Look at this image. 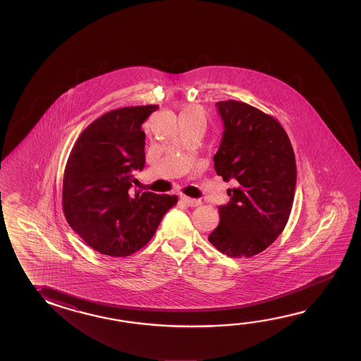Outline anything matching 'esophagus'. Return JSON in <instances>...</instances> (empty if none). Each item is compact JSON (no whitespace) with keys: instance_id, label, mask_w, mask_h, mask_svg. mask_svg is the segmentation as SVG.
Segmentation results:
<instances>
[{"instance_id":"esophagus-1","label":"esophagus","mask_w":361,"mask_h":361,"mask_svg":"<svg viewBox=\"0 0 361 361\" xmlns=\"http://www.w3.org/2000/svg\"><path fill=\"white\" fill-rule=\"evenodd\" d=\"M181 200L184 202L185 204H188L189 207H198L202 204V202L199 199L189 198V197H181Z\"/></svg>"}]
</instances>
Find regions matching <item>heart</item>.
I'll return each instance as SVG.
<instances>
[{
  "label": "heart",
  "instance_id": "b5f03b06",
  "mask_svg": "<svg viewBox=\"0 0 361 361\" xmlns=\"http://www.w3.org/2000/svg\"><path fill=\"white\" fill-rule=\"evenodd\" d=\"M183 113H192V114H197L199 117L203 118V113H202V111H200L199 108H195V106H188V108H185Z\"/></svg>",
  "mask_w": 361,
  "mask_h": 361
}]
</instances>
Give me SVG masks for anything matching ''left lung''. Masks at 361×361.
<instances>
[{"label":"left lung","mask_w":361,"mask_h":361,"mask_svg":"<svg viewBox=\"0 0 361 361\" xmlns=\"http://www.w3.org/2000/svg\"><path fill=\"white\" fill-rule=\"evenodd\" d=\"M216 105L225 131L214 169L235 188L228 189L230 202L219 207L220 224L208 240L228 257H252L287 225L297 181L295 152L271 116L236 100Z\"/></svg>","instance_id":"8db88e82"}]
</instances>
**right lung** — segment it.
Listing matches in <instances>:
<instances>
[{"label": "right lung", "mask_w": 361, "mask_h": 361, "mask_svg": "<svg viewBox=\"0 0 361 361\" xmlns=\"http://www.w3.org/2000/svg\"><path fill=\"white\" fill-rule=\"evenodd\" d=\"M158 105L108 111L85 128L69 154L63 180V211L91 248L125 257L153 238L176 195L131 190L145 166L141 125Z\"/></svg>", "instance_id": "1"}]
</instances>
